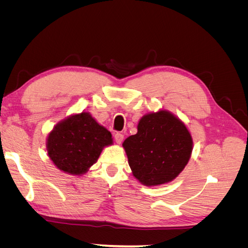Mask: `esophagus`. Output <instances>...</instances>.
Masks as SVG:
<instances>
[{"label": "esophagus", "mask_w": 248, "mask_h": 248, "mask_svg": "<svg viewBox=\"0 0 248 248\" xmlns=\"http://www.w3.org/2000/svg\"><path fill=\"white\" fill-rule=\"evenodd\" d=\"M123 140H124V136L122 133H119V132L115 133V140H116L117 144H121Z\"/></svg>", "instance_id": "1"}]
</instances>
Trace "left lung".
Returning a JSON list of instances; mask_svg holds the SVG:
<instances>
[{"label":"left lung","instance_id":"1","mask_svg":"<svg viewBox=\"0 0 248 248\" xmlns=\"http://www.w3.org/2000/svg\"><path fill=\"white\" fill-rule=\"evenodd\" d=\"M123 147L133 176L147 186L168 183L183 170L192 151L186 126L167 110L142 117Z\"/></svg>","mask_w":248,"mask_h":248}]
</instances>
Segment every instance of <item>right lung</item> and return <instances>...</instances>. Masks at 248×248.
Wrapping results in <instances>:
<instances>
[{
  "label": "right lung",
  "mask_w": 248,
  "mask_h": 248,
  "mask_svg": "<svg viewBox=\"0 0 248 248\" xmlns=\"http://www.w3.org/2000/svg\"><path fill=\"white\" fill-rule=\"evenodd\" d=\"M111 142L110 132L84 111L56 125L47 138V153L58 169L80 175L97 161L103 147Z\"/></svg>",
  "instance_id": "add662e5"
}]
</instances>
